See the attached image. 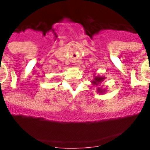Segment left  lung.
Returning a JSON list of instances; mask_svg holds the SVG:
<instances>
[{"mask_svg": "<svg viewBox=\"0 0 150 150\" xmlns=\"http://www.w3.org/2000/svg\"><path fill=\"white\" fill-rule=\"evenodd\" d=\"M104 78H103V77H96V78L94 79V80H93V83H94V84H96L97 85L98 83H100L101 81H103V79H104ZM98 90H99V91H100L101 93H102V92H103V90H101V89H100V88H99V89H98Z\"/></svg>", "mask_w": 150, "mask_h": 150, "instance_id": "1", "label": "left lung"}]
</instances>
